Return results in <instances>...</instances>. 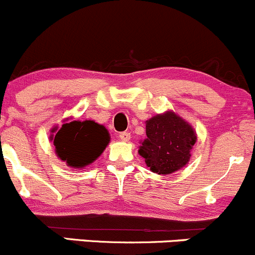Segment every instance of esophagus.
Returning a JSON list of instances; mask_svg holds the SVG:
<instances>
[{
  "instance_id": "1",
  "label": "esophagus",
  "mask_w": 255,
  "mask_h": 255,
  "mask_svg": "<svg viewBox=\"0 0 255 255\" xmlns=\"http://www.w3.org/2000/svg\"><path fill=\"white\" fill-rule=\"evenodd\" d=\"M120 139L122 140V142H128V140L130 139V133L129 132H121Z\"/></svg>"
}]
</instances>
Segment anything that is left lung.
<instances>
[{"label":"left lung","mask_w":255,"mask_h":255,"mask_svg":"<svg viewBox=\"0 0 255 255\" xmlns=\"http://www.w3.org/2000/svg\"><path fill=\"white\" fill-rule=\"evenodd\" d=\"M146 138L139 146V155L146 166L159 175H169L184 168L190 160L196 143L191 125L175 112L166 111L145 122Z\"/></svg>","instance_id":"1"}]
</instances>
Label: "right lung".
<instances>
[{
    "label": "right lung",
    "instance_id": "1",
    "mask_svg": "<svg viewBox=\"0 0 255 255\" xmlns=\"http://www.w3.org/2000/svg\"><path fill=\"white\" fill-rule=\"evenodd\" d=\"M50 140L55 145L58 158L71 168H85L96 160L110 143V133L95 121H71L60 129L54 127Z\"/></svg>",
    "mask_w": 255,
    "mask_h": 255
}]
</instances>
